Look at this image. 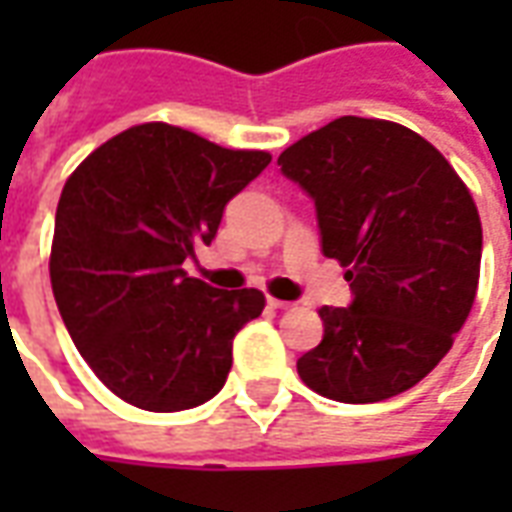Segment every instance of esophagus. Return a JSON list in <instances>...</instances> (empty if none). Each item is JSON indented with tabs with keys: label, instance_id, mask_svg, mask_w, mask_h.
<instances>
[{
	"label": "esophagus",
	"instance_id": "obj_1",
	"mask_svg": "<svg viewBox=\"0 0 512 512\" xmlns=\"http://www.w3.org/2000/svg\"><path fill=\"white\" fill-rule=\"evenodd\" d=\"M268 307H271V310H290L293 304H290V301H282V299H268Z\"/></svg>",
	"mask_w": 512,
	"mask_h": 512
}]
</instances>
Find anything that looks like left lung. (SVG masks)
<instances>
[{"label":"left lung","instance_id":"1","mask_svg":"<svg viewBox=\"0 0 512 512\" xmlns=\"http://www.w3.org/2000/svg\"><path fill=\"white\" fill-rule=\"evenodd\" d=\"M315 202L321 249L348 268V307H321L323 340L296 367L312 392L378 403L452 348L480 279L483 227L436 147L389 120L340 117L279 156Z\"/></svg>","mask_w":512,"mask_h":512}]
</instances>
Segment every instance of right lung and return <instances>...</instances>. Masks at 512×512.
I'll return each mask as SVG.
<instances>
[{
    "label": "right lung",
    "instance_id": "right-lung-1",
    "mask_svg": "<svg viewBox=\"0 0 512 512\" xmlns=\"http://www.w3.org/2000/svg\"><path fill=\"white\" fill-rule=\"evenodd\" d=\"M268 164L263 150L145 123L93 150L65 183L54 299L84 362L131 406L183 411L227 381L233 337L266 299L255 288H211L183 263L211 244L227 202Z\"/></svg>",
    "mask_w": 512,
    "mask_h": 512
}]
</instances>
